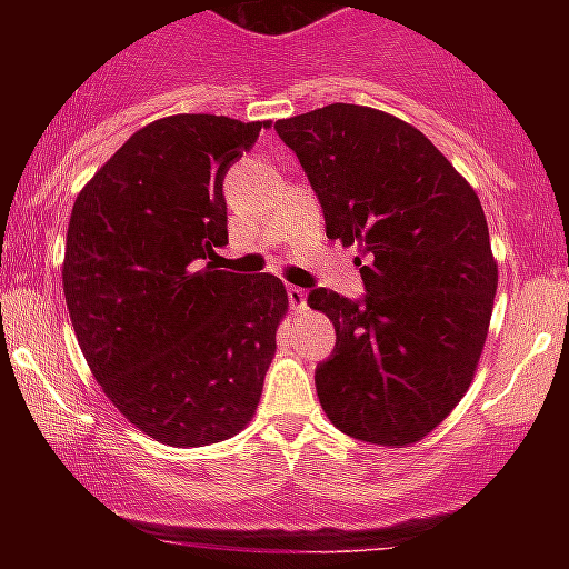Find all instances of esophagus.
Here are the masks:
<instances>
[{
  "instance_id": "1",
  "label": "esophagus",
  "mask_w": 569,
  "mask_h": 569,
  "mask_svg": "<svg viewBox=\"0 0 569 569\" xmlns=\"http://www.w3.org/2000/svg\"><path fill=\"white\" fill-rule=\"evenodd\" d=\"M289 302L293 310H305L307 307V291L299 289V286H289Z\"/></svg>"
}]
</instances>
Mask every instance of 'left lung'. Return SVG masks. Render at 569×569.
Listing matches in <instances>:
<instances>
[{
  "mask_svg": "<svg viewBox=\"0 0 569 569\" xmlns=\"http://www.w3.org/2000/svg\"><path fill=\"white\" fill-rule=\"evenodd\" d=\"M321 200L326 234L356 246L367 297L316 289L337 331L316 369L342 433L380 447L428 436L471 385L485 350L498 262L479 194L409 122L358 103L278 120Z\"/></svg>",
  "mask_w": 569,
  "mask_h": 569,
  "instance_id": "8db88e82",
  "label": "left lung"
}]
</instances>
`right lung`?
<instances>
[{
	"label": "right lung",
	"mask_w": 569,
	"mask_h": 569,
	"mask_svg": "<svg viewBox=\"0 0 569 569\" xmlns=\"http://www.w3.org/2000/svg\"><path fill=\"white\" fill-rule=\"evenodd\" d=\"M272 122L173 114L136 130L71 208L63 293L96 382L168 447L251 422L289 293L276 276L217 270L224 173Z\"/></svg>",
	"instance_id": "right-lung-1"
}]
</instances>
